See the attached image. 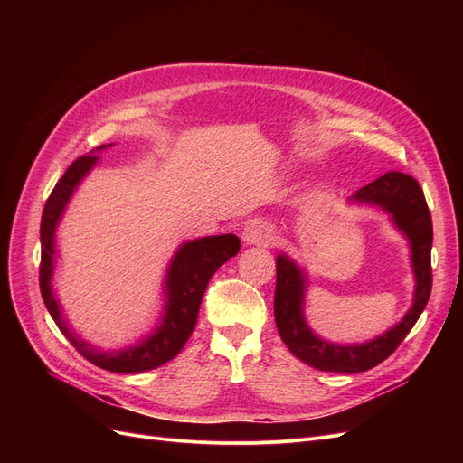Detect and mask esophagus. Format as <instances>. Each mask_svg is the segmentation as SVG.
Listing matches in <instances>:
<instances>
[{
	"label": "esophagus",
	"instance_id": "obj_1",
	"mask_svg": "<svg viewBox=\"0 0 463 463\" xmlns=\"http://www.w3.org/2000/svg\"><path fill=\"white\" fill-rule=\"evenodd\" d=\"M243 241L245 245H262V247H269L274 241V232L266 222H250L245 226L243 233Z\"/></svg>",
	"mask_w": 463,
	"mask_h": 463
}]
</instances>
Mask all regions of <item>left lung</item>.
<instances>
[{
    "instance_id": "obj_1",
    "label": "left lung",
    "mask_w": 463,
    "mask_h": 463,
    "mask_svg": "<svg viewBox=\"0 0 463 463\" xmlns=\"http://www.w3.org/2000/svg\"><path fill=\"white\" fill-rule=\"evenodd\" d=\"M349 203L369 204L390 214L396 230L410 241L411 269L415 276L413 303L398 325L365 344H334L317 335L305 320L307 274L296 260L279 253L276 257V293L274 318L289 352L307 365L330 373H363L376 367L410 334L421 317L430 298V247L432 220L423 189L417 181L400 172H388L373 184L359 189Z\"/></svg>"
}]
</instances>
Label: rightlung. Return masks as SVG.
Returning a JSON list of instances; mask_svg holds the SVG:
<instances>
[{
  "label": "right lung",
  "mask_w": 463,
  "mask_h": 463,
  "mask_svg": "<svg viewBox=\"0 0 463 463\" xmlns=\"http://www.w3.org/2000/svg\"><path fill=\"white\" fill-rule=\"evenodd\" d=\"M109 146L111 145H102L87 154V156L77 158L67 167V172L58 181V185L53 187L50 199L46 201L40 223V291L53 322L82 357L89 359L92 365L111 373L135 374L164 365V363L172 361L184 349L194 325H197L199 307L210 278L223 262L240 253L241 243L240 237L233 233L197 237L193 241L181 243L165 270L164 311L158 325L135 345L114 349V352H100V349H94L89 342L80 340L69 328L67 320L61 315V305L58 298L53 296L52 276L55 266V230L60 226V220L75 189L98 164V152Z\"/></svg>",
  "instance_id": "1"
}]
</instances>
